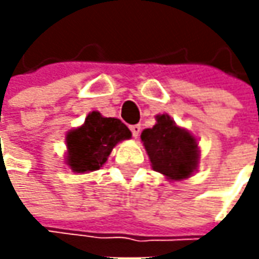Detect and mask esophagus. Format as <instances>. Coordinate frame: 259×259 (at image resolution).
I'll use <instances>...</instances> for the list:
<instances>
[{
  "instance_id": "obj_1",
  "label": "esophagus",
  "mask_w": 259,
  "mask_h": 259,
  "mask_svg": "<svg viewBox=\"0 0 259 259\" xmlns=\"http://www.w3.org/2000/svg\"><path fill=\"white\" fill-rule=\"evenodd\" d=\"M130 130H131V133H133V137L137 138V137L140 135V133H141V125L140 124L131 125V126H130Z\"/></svg>"
}]
</instances>
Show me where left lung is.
Segmentation results:
<instances>
[{
    "label": "left lung",
    "instance_id": "obj_1",
    "mask_svg": "<svg viewBox=\"0 0 259 259\" xmlns=\"http://www.w3.org/2000/svg\"><path fill=\"white\" fill-rule=\"evenodd\" d=\"M141 141L153 168L170 180L187 179L197 167L199 153L194 137L179 128L168 115H157V124L143 131Z\"/></svg>",
    "mask_w": 259,
    "mask_h": 259
}]
</instances>
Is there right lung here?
Here are the masks:
<instances>
[{
    "mask_svg": "<svg viewBox=\"0 0 259 259\" xmlns=\"http://www.w3.org/2000/svg\"><path fill=\"white\" fill-rule=\"evenodd\" d=\"M126 138H131V131L119 119L91 112L85 124L66 137L67 164L75 173L98 170L105 164L115 145Z\"/></svg>",
    "mask_w": 259,
    "mask_h": 259,
    "instance_id": "1",
    "label": "right lung"
}]
</instances>
